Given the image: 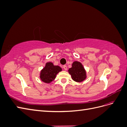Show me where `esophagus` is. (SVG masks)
Here are the masks:
<instances>
[{
	"instance_id": "1",
	"label": "esophagus",
	"mask_w": 127,
	"mask_h": 127,
	"mask_svg": "<svg viewBox=\"0 0 127 127\" xmlns=\"http://www.w3.org/2000/svg\"><path fill=\"white\" fill-rule=\"evenodd\" d=\"M63 68H64V69L65 70H67V67L66 65H64V66H63Z\"/></svg>"
}]
</instances>
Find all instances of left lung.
Returning <instances> with one entry per match:
<instances>
[{"label":"left lung","mask_w":127,"mask_h":127,"mask_svg":"<svg viewBox=\"0 0 127 127\" xmlns=\"http://www.w3.org/2000/svg\"><path fill=\"white\" fill-rule=\"evenodd\" d=\"M69 73L72 79L76 82H81L86 78V71L82 64L78 61H75L72 64V67L69 69Z\"/></svg>","instance_id":"left-lung-1"}]
</instances>
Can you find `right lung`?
Masks as SVG:
<instances>
[{"instance_id":"1","label":"right lung","mask_w":127,"mask_h":127,"mask_svg":"<svg viewBox=\"0 0 127 127\" xmlns=\"http://www.w3.org/2000/svg\"><path fill=\"white\" fill-rule=\"evenodd\" d=\"M62 70L58 66H54L52 63H47L40 73V78L42 82L50 83L56 78L57 74Z\"/></svg>"}]
</instances>
